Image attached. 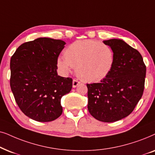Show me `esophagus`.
I'll list each match as a JSON object with an SVG mask.
<instances>
[{"mask_svg": "<svg viewBox=\"0 0 155 155\" xmlns=\"http://www.w3.org/2000/svg\"><path fill=\"white\" fill-rule=\"evenodd\" d=\"M80 84H81V83H80V82L78 81V80L74 79L73 80V88H76V86H77L78 85H79Z\"/></svg>", "mask_w": 155, "mask_h": 155, "instance_id": "34e87169", "label": "esophagus"}]
</instances>
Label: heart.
<instances>
[{"instance_id": "1", "label": "heart", "mask_w": 155, "mask_h": 155, "mask_svg": "<svg viewBox=\"0 0 155 155\" xmlns=\"http://www.w3.org/2000/svg\"><path fill=\"white\" fill-rule=\"evenodd\" d=\"M57 63L64 73H69L74 68L81 80L94 83L110 74L114 66L115 54L106 44L92 40H78L67 47L64 57H58Z\"/></svg>"}]
</instances>
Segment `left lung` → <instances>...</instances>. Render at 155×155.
Returning a JSON list of instances; mask_svg holds the SVG:
<instances>
[{"label":"left lung","mask_w":155,"mask_h":155,"mask_svg":"<svg viewBox=\"0 0 155 155\" xmlns=\"http://www.w3.org/2000/svg\"><path fill=\"white\" fill-rule=\"evenodd\" d=\"M113 49L115 63L100 83L87 84L88 110L98 120L112 123L133 112L143 94L146 66L137 49L119 39L104 41Z\"/></svg>","instance_id":"8db88e82"}]
</instances>
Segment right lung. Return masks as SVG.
Segmentation results:
<instances>
[{"mask_svg": "<svg viewBox=\"0 0 155 155\" xmlns=\"http://www.w3.org/2000/svg\"><path fill=\"white\" fill-rule=\"evenodd\" d=\"M66 43L40 38L25 42L10 59L11 91L25 115L50 122L62 113L61 98L70 92L71 78L57 74V59Z\"/></svg>", "mask_w": 155, "mask_h": 155, "instance_id": "obj_1", "label": "right lung"}]
</instances>
